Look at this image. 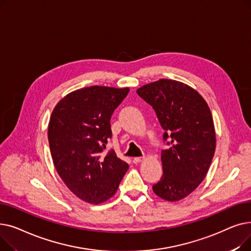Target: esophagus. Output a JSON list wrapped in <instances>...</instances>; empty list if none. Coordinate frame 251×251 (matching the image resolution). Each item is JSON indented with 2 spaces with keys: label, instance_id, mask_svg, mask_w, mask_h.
<instances>
[{
  "label": "esophagus",
  "instance_id": "esophagus-1",
  "mask_svg": "<svg viewBox=\"0 0 251 251\" xmlns=\"http://www.w3.org/2000/svg\"><path fill=\"white\" fill-rule=\"evenodd\" d=\"M143 159H144L143 156H136V157H134V159H133V163H134V164H138V163L142 162Z\"/></svg>",
  "mask_w": 251,
  "mask_h": 251
}]
</instances>
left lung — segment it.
Here are the masks:
<instances>
[{
	"label": "left lung",
	"mask_w": 251,
	"mask_h": 251,
	"mask_svg": "<svg viewBox=\"0 0 251 251\" xmlns=\"http://www.w3.org/2000/svg\"><path fill=\"white\" fill-rule=\"evenodd\" d=\"M137 95L153 108L169 149L162 151L164 174L153 192L168 201L189 195L207 174L216 151L212 113L189 85L172 79L141 86Z\"/></svg>",
	"instance_id": "1"
}]
</instances>
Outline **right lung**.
Here are the masks:
<instances>
[{"instance_id": "1", "label": "right lung", "mask_w": 251, "mask_h": 251, "mask_svg": "<svg viewBox=\"0 0 251 251\" xmlns=\"http://www.w3.org/2000/svg\"><path fill=\"white\" fill-rule=\"evenodd\" d=\"M129 88L94 85L70 92L52 110L48 138L59 176L77 197L99 204L110 200L129 168L113 150L111 117Z\"/></svg>"}]
</instances>
